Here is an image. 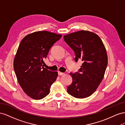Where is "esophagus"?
<instances>
[{
  "instance_id": "34e87169",
  "label": "esophagus",
  "mask_w": 125,
  "mask_h": 125,
  "mask_svg": "<svg viewBox=\"0 0 125 125\" xmlns=\"http://www.w3.org/2000/svg\"><path fill=\"white\" fill-rule=\"evenodd\" d=\"M58 75H63L65 74V73H62V72H60V71H58Z\"/></svg>"
}]
</instances>
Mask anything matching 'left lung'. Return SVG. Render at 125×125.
Listing matches in <instances>:
<instances>
[{
    "label": "left lung",
    "mask_w": 125,
    "mask_h": 125,
    "mask_svg": "<svg viewBox=\"0 0 125 125\" xmlns=\"http://www.w3.org/2000/svg\"><path fill=\"white\" fill-rule=\"evenodd\" d=\"M63 39L74 51L75 62L81 59L83 62L79 72L70 73L73 81L67 92L79 99L89 97L101 83L107 66L104 44L95 33L84 30L68 34Z\"/></svg>",
    "instance_id": "obj_1"
}]
</instances>
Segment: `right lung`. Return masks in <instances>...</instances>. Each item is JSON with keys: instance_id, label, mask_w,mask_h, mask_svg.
<instances>
[{"instance_id": "right-lung-1", "label": "right lung", "mask_w": 125, "mask_h": 125, "mask_svg": "<svg viewBox=\"0 0 125 125\" xmlns=\"http://www.w3.org/2000/svg\"><path fill=\"white\" fill-rule=\"evenodd\" d=\"M62 36L48 31H37L25 36L19 44L13 62L14 72L23 91L33 99L47 96L57 78V72L43 67L44 60Z\"/></svg>"}]
</instances>
